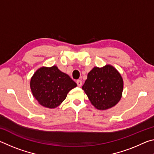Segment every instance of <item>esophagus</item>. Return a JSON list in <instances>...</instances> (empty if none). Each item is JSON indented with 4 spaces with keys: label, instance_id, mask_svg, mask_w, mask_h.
<instances>
[{
    "label": "esophagus",
    "instance_id": "obj_1",
    "mask_svg": "<svg viewBox=\"0 0 154 154\" xmlns=\"http://www.w3.org/2000/svg\"><path fill=\"white\" fill-rule=\"evenodd\" d=\"M77 84L78 85V87H81L82 85V82L81 80H77Z\"/></svg>",
    "mask_w": 154,
    "mask_h": 154
}]
</instances>
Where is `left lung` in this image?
Here are the masks:
<instances>
[{
  "label": "left lung",
  "instance_id": "8db88e82",
  "mask_svg": "<svg viewBox=\"0 0 154 154\" xmlns=\"http://www.w3.org/2000/svg\"><path fill=\"white\" fill-rule=\"evenodd\" d=\"M124 88L121 74L112 65L94 67L82 86L91 103L98 110H106L120 100Z\"/></svg>",
  "mask_w": 154,
  "mask_h": 154
}]
</instances>
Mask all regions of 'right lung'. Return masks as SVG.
I'll use <instances>...</instances> for the list:
<instances>
[{"label": "right lung", "mask_w": 154, "mask_h": 154, "mask_svg": "<svg viewBox=\"0 0 154 154\" xmlns=\"http://www.w3.org/2000/svg\"><path fill=\"white\" fill-rule=\"evenodd\" d=\"M30 86L33 96L41 105L54 109L63 102L77 83L54 65L36 70L31 77Z\"/></svg>", "instance_id": "add662e5"}]
</instances>
